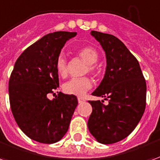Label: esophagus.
Instances as JSON below:
<instances>
[{
    "label": "esophagus",
    "mask_w": 160,
    "mask_h": 160,
    "mask_svg": "<svg viewBox=\"0 0 160 160\" xmlns=\"http://www.w3.org/2000/svg\"><path fill=\"white\" fill-rule=\"evenodd\" d=\"M86 100H85V98H78V102H79V104H82Z\"/></svg>",
    "instance_id": "obj_1"
}]
</instances>
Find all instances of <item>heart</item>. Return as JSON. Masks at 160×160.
<instances>
[{
  "mask_svg": "<svg viewBox=\"0 0 160 160\" xmlns=\"http://www.w3.org/2000/svg\"><path fill=\"white\" fill-rule=\"evenodd\" d=\"M78 56L84 62L87 64V72H89L94 76L98 74V69L94 64L98 60V53L93 47L86 46L78 50ZM56 70L58 75L62 78H65L68 74V67L67 61L63 56H59L56 60ZM92 87V82L89 77H81V78H73L67 81L63 85V92L69 95L75 96H83L87 91Z\"/></svg>",
  "mask_w": 160,
  "mask_h": 160,
  "instance_id": "b5f03b06",
  "label": "heart"
}]
</instances>
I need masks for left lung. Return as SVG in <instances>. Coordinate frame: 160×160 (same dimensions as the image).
Masks as SVG:
<instances>
[{
  "instance_id": "left-lung-1",
  "label": "left lung",
  "mask_w": 160,
  "mask_h": 160,
  "mask_svg": "<svg viewBox=\"0 0 160 160\" xmlns=\"http://www.w3.org/2000/svg\"><path fill=\"white\" fill-rule=\"evenodd\" d=\"M106 55V71L92 92L104 100L89 101L92 112L88 120L90 133L98 142L113 144L131 134L146 108L147 85L140 64L121 40L113 35L92 31Z\"/></svg>"
}]
</instances>
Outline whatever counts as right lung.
<instances>
[{
    "label": "right lung",
    "instance_id": "1",
    "mask_svg": "<svg viewBox=\"0 0 160 160\" xmlns=\"http://www.w3.org/2000/svg\"><path fill=\"white\" fill-rule=\"evenodd\" d=\"M76 32L49 33L29 46L16 61L9 79L11 111L18 126L32 140L45 144L60 141L68 129L78 104L74 95L60 92L56 60Z\"/></svg>",
    "mask_w": 160,
    "mask_h": 160
}]
</instances>
